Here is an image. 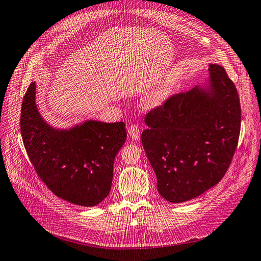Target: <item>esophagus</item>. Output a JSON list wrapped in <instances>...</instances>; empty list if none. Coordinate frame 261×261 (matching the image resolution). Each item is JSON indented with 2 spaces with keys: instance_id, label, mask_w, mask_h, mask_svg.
Wrapping results in <instances>:
<instances>
[{
  "instance_id": "obj_1",
  "label": "esophagus",
  "mask_w": 261,
  "mask_h": 261,
  "mask_svg": "<svg viewBox=\"0 0 261 261\" xmlns=\"http://www.w3.org/2000/svg\"><path fill=\"white\" fill-rule=\"evenodd\" d=\"M128 135L133 141H138L141 138V130L137 125H132L128 127Z\"/></svg>"
}]
</instances>
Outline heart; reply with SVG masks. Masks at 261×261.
I'll return each mask as SVG.
<instances>
[{
	"instance_id": "1",
	"label": "heart",
	"mask_w": 261,
	"mask_h": 261,
	"mask_svg": "<svg viewBox=\"0 0 261 261\" xmlns=\"http://www.w3.org/2000/svg\"><path fill=\"white\" fill-rule=\"evenodd\" d=\"M162 102H163V99H162L161 97H158V98H154V99L150 100L149 105L155 108V107H159V106H161V105H162Z\"/></svg>"
}]
</instances>
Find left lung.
<instances>
[{"label": "left lung", "instance_id": "obj_1", "mask_svg": "<svg viewBox=\"0 0 261 261\" xmlns=\"http://www.w3.org/2000/svg\"><path fill=\"white\" fill-rule=\"evenodd\" d=\"M209 78L149 112L142 144L166 201L181 203L220 182L240 134L238 91L224 69L211 63Z\"/></svg>", "mask_w": 261, "mask_h": 261}]
</instances>
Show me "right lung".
Returning a JSON list of instances; mask_svg holds the SVG:
<instances>
[{
	"label": "right lung",
	"mask_w": 261,
	"mask_h": 261,
	"mask_svg": "<svg viewBox=\"0 0 261 261\" xmlns=\"http://www.w3.org/2000/svg\"><path fill=\"white\" fill-rule=\"evenodd\" d=\"M36 83L23 97L21 134L40 178L72 204L95 206L111 192L115 156L126 141L123 121L88 119L69 128L45 121L36 101Z\"/></svg>",
	"instance_id": "right-lung-1"
}]
</instances>
